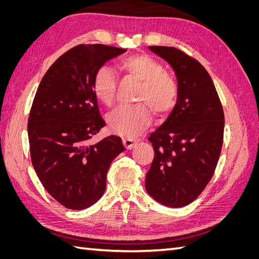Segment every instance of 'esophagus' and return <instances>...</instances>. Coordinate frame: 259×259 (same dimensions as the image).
Segmentation results:
<instances>
[{
    "mask_svg": "<svg viewBox=\"0 0 259 259\" xmlns=\"http://www.w3.org/2000/svg\"><path fill=\"white\" fill-rule=\"evenodd\" d=\"M122 142H123L124 147L126 148V149H128V150L137 144V140L136 139H133L131 137H124V138H122Z\"/></svg>",
    "mask_w": 259,
    "mask_h": 259,
    "instance_id": "obj_1",
    "label": "esophagus"
}]
</instances>
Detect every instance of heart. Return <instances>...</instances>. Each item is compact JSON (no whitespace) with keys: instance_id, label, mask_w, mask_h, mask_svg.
<instances>
[{"instance_id":"heart-1","label":"heart","mask_w":259,"mask_h":259,"mask_svg":"<svg viewBox=\"0 0 259 259\" xmlns=\"http://www.w3.org/2000/svg\"><path fill=\"white\" fill-rule=\"evenodd\" d=\"M121 67L128 74L143 82L139 99L145 100L153 110L164 113L174 106L177 97L175 81L165 74V69L159 61L148 55H134L124 58ZM116 77L110 67L103 66L94 74L93 90L96 97L106 105H111L115 95ZM110 130L122 136H135L151 122V111L145 104L123 105L107 116Z\"/></svg>"}]
</instances>
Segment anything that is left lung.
<instances>
[{
  "instance_id": "obj_1",
  "label": "left lung",
  "mask_w": 259,
  "mask_h": 259,
  "mask_svg": "<svg viewBox=\"0 0 259 259\" xmlns=\"http://www.w3.org/2000/svg\"><path fill=\"white\" fill-rule=\"evenodd\" d=\"M149 50L174 70L177 100L148 139L154 159L145 186L156 202L183 207L199 197L214 174L224 139V111L211 77L199 61L175 48Z\"/></svg>"
}]
</instances>
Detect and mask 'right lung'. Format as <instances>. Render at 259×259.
Wrapping results in <instances>:
<instances>
[{"label": "right lung", "instance_id": "1", "mask_svg": "<svg viewBox=\"0 0 259 259\" xmlns=\"http://www.w3.org/2000/svg\"><path fill=\"white\" fill-rule=\"evenodd\" d=\"M125 52L103 44L75 46L54 62L37 88L28 120L31 161L46 191L67 208L95 204L111 162L125 150L114 135L91 144L106 125L94 74Z\"/></svg>", "mask_w": 259, "mask_h": 259}]
</instances>
